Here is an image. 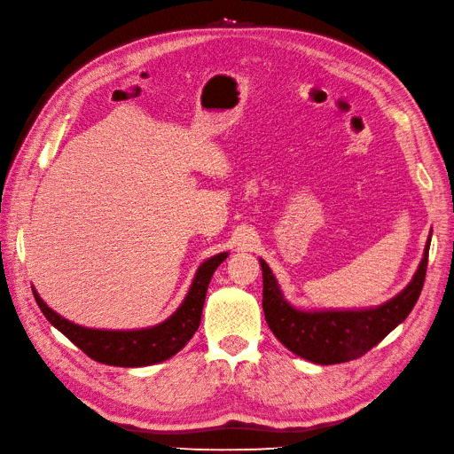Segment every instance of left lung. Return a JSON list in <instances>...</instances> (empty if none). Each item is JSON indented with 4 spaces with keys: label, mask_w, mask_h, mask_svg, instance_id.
<instances>
[{
    "label": "left lung",
    "mask_w": 454,
    "mask_h": 454,
    "mask_svg": "<svg viewBox=\"0 0 454 454\" xmlns=\"http://www.w3.org/2000/svg\"><path fill=\"white\" fill-rule=\"evenodd\" d=\"M428 250L430 239L419 270L400 295L367 310H297L284 299L269 265L259 259L263 270V310L270 332L287 350L314 364L332 365L362 358L413 310L424 286Z\"/></svg>",
    "instance_id": "8db88e82"
}]
</instances>
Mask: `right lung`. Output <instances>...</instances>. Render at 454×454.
Segmentation results:
<instances>
[{
	"mask_svg": "<svg viewBox=\"0 0 454 454\" xmlns=\"http://www.w3.org/2000/svg\"><path fill=\"white\" fill-rule=\"evenodd\" d=\"M227 254H217L199 267L197 277L191 284V290L182 303L167 322L149 329H136V332H104V329H89L72 324L60 314L49 309L43 299L34 290L35 303L39 305L45 318L70 339L75 347L83 350L89 358L117 367H142L159 364L172 358L180 352L187 340L195 335L200 324L202 305L206 290L212 280L214 270L225 261Z\"/></svg>",
	"mask_w": 454,
	"mask_h": 454,
	"instance_id": "right-lung-1",
	"label": "right lung"
}]
</instances>
